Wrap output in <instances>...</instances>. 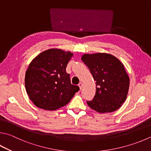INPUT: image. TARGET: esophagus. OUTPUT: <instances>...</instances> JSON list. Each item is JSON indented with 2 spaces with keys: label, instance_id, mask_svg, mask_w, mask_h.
Wrapping results in <instances>:
<instances>
[{
  "label": "esophagus",
  "instance_id": "esophagus-1",
  "mask_svg": "<svg viewBox=\"0 0 151 151\" xmlns=\"http://www.w3.org/2000/svg\"><path fill=\"white\" fill-rule=\"evenodd\" d=\"M83 83H80L78 84V86H79V88H80V90L82 89V88H83Z\"/></svg>",
  "mask_w": 151,
  "mask_h": 151
}]
</instances>
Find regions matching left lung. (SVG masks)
Listing matches in <instances>:
<instances>
[{
    "mask_svg": "<svg viewBox=\"0 0 151 151\" xmlns=\"http://www.w3.org/2000/svg\"><path fill=\"white\" fill-rule=\"evenodd\" d=\"M82 61L88 67L96 81V94L87 101L90 108L99 113L118 109L125 102L129 88V78L124 65L111 54H84Z\"/></svg>",
    "mask_w": 151,
    "mask_h": 151,
    "instance_id": "obj_1",
    "label": "left lung"
}]
</instances>
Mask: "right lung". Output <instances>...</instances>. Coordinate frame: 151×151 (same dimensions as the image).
<instances>
[{
    "instance_id": "add662e5",
    "label": "right lung",
    "mask_w": 151,
    "mask_h": 151,
    "mask_svg": "<svg viewBox=\"0 0 151 151\" xmlns=\"http://www.w3.org/2000/svg\"><path fill=\"white\" fill-rule=\"evenodd\" d=\"M73 54L49 49L30 63L25 75L26 92L38 108L56 110L70 102L79 87L71 84L66 67Z\"/></svg>"
}]
</instances>
